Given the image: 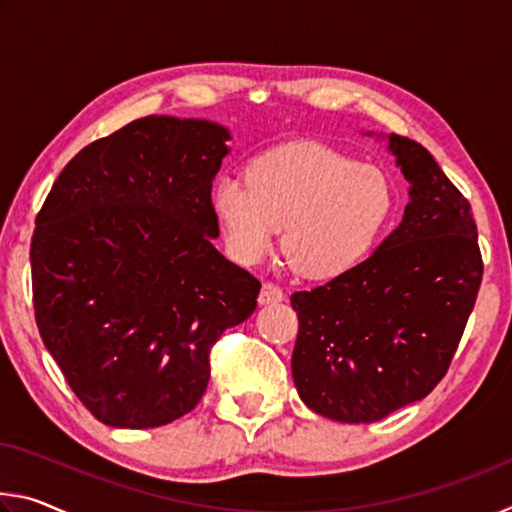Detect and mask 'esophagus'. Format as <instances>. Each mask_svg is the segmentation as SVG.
Masks as SVG:
<instances>
[{
  "label": "esophagus",
  "instance_id": "34e87169",
  "mask_svg": "<svg viewBox=\"0 0 512 512\" xmlns=\"http://www.w3.org/2000/svg\"><path fill=\"white\" fill-rule=\"evenodd\" d=\"M257 300H259V305H273V302H282L284 300V293H282L280 287H277V284L264 282Z\"/></svg>",
  "mask_w": 512,
  "mask_h": 512
}]
</instances>
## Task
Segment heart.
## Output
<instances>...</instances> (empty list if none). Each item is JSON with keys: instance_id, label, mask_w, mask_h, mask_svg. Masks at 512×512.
<instances>
[{"instance_id": "1", "label": "heart", "mask_w": 512, "mask_h": 512, "mask_svg": "<svg viewBox=\"0 0 512 512\" xmlns=\"http://www.w3.org/2000/svg\"><path fill=\"white\" fill-rule=\"evenodd\" d=\"M212 207L225 244L257 262L284 232V253L302 275L329 280L357 266L395 207L391 176L318 142H293L248 164L246 180L223 176Z\"/></svg>"}]
</instances>
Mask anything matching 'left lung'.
Instances as JSON below:
<instances>
[{
	"instance_id": "left-lung-1",
	"label": "left lung",
	"mask_w": 512,
	"mask_h": 512,
	"mask_svg": "<svg viewBox=\"0 0 512 512\" xmlns=\"http://www.w3.org/2000/svg\"><path fill=\"white\" fill-rule=\"evenodd\" d=\"M388 151L411 185L402 223L361 264L291 296L300 400L350 424L377 422L436 388L483 277L467 198L422 144L391 133Z\"/></svg>"
}]
</instances>
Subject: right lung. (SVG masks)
Here are the masks:
<instances>
[{"mask_svg":"<svg viewBox=\"0 0 512 512\" xmlns=\"http://www.w3.org/2000/svg\"><path fill=\"white\" fill-rule=\"evenodd\" d=\"M228 140L205 119H135L76 153L36 216L40 336L108 427H162L192 411L212 345L257 307V277L212 246Z\"/></svg>","mask_w":512,"mask_h":512,"instance_id":"obj_1","label":"right lung"}]
</instances>
